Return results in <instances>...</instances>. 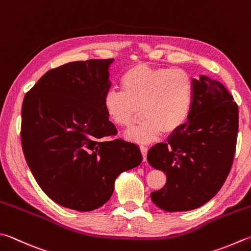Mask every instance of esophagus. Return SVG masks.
Here are the masks:
<instances>
[{
    "mask_svg": "<svg viewBox=\"0 0 251 251\" xmlns=\"http://www.w3.org/2000/svg\"><path fill=\"white\" fill-rule=\"evenodd\" d=\"M140 150H141V153L142 156H143V162H146V155H148V148L144 145H141L140 146Z\"/></svg>",
    "mask_w": 251,
    "mask_h": 251,
    "instance_id": "34e87169",
    "label": "esophagus"
}]
</instances>
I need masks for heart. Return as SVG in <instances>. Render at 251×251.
I'll use <instances>...</instances> for the list:
<instances>
[{
    "label": "heart",
    "mask_w": 251,
    "mask_h": 251,
    "mask_svg": "<svg viewBox=\"0 0 251 251\" xmlns=\"http://www.w3.org/2000/svg\"><path fill=\"white\" fill-rule=\"evenodd\" d=\"M122 91L110 89L102 99L106 115L113 125L129 127L142 113L145 120L127 131L126 139L146 144L162 133L172 134L186 124L193 102V82L182 69L154 68L138 63L120 78Z\"/></svg>",
    "instance_id": "obj_1"
}]
</instances>
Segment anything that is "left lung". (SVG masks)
<instances>
[{
  "label": "left lung",
  "instance_id": "8db88e82",
  "mask_svg": "<svg viewBox=\"0 0 251 251\" xmlns=\"http://www.w3.org/2000/svg\"><path fill=\"white\" fill-rule=\"evenodd\" d=\"M188 121L148 153V162L166 175L151 199L166 212L198 209L223 186L233 164L238 133V107L223 84L205 75L193 78Z\"/></svg>",
  "mask_w": 251,
  "mask_h": 251
}]
</instances>
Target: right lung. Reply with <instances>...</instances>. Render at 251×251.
<instances>
[{"label":"right lung","instance_id":"right-lung-1","mask_svg":"<svg viewBox=\"0 0 251 251\" xmlns=\"http://www.w3.org/2000/svg\"><path fill=\"white\" fill-rule=\"evenodd\" d=\"M113 59L75 61L48 71L22 107V146L36 181L52 201L88 212L112 196L121 173L139 166V146L117 134L103 110Z\"/></svg>","mask_w":251,"mask_h":251}]
</instances>
